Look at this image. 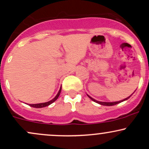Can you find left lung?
Listing matches in <instances>:
<instances>
[{"mask_svg": "<svg viewBox=\"0 0 149 149\" xmlns=\"http://www.w3.org/2000/svg\"><path fill=\"white\" fill-rule=\"evenodd\" d=\"M88 96L89 97V98H90V99H91V100H92V101H94V102H96V103H98V104H101V105H104V106H113V105H116V104H119V103H120V102H123V101H125V100H127V99H129L131 95H130V97H128L127 98L125 99V100H123L119 101V102H99V101H97V100H94L93 98H92V97L89 96V95H88Z\"/></svg>", "mask_w": 149, "mask_h": 149, "instance_id": "left-lung-1", "label": "left lung"}]
</instances>
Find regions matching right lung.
Listing matches in <instances>:
<instances>
[{"label":"right lung","instance_id":"right-lung-1","mask_svg":"<svg viewBox=\"0 0 149 149\" xmlns=\"http://www.w3.org/2000/svg\"><path fill=\"white\" fill-rule=\"evenodd\" d=\"M61 88H60V90H59V92H58L57 95H56V97H54V99L52 100H50L49 102H45V103H40V104H29L30 107H34V108H42V107H47V106H49V104H52L53 102H55L56 100H57V98L59 97V95H60V92H61Z\"/></svg>","mask_w":149,"mask_h":149}]
</instances>
